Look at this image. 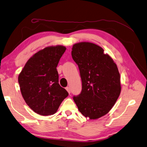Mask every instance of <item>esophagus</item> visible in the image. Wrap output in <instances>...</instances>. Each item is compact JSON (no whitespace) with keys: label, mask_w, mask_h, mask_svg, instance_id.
Wrapping results in <instances>:
<instances>
[{"label":"esophagus","mask_w":147,"mask_h":147,"mask_svg":"<svg viewBox=\"0 0 147 147\" xmlns=\"http://www.w3.org/2000/svg\"><path fill=\"white\" fill-rule=\"evenodd\" d=\"M65 89H66V90L67 91V92L69 93V94H70V93H71V90H70V88L69 86H67V87H66V88H65Z\"/></svg>","instance_id":"esophagus-1"}]
</instances>
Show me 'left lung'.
<instances>
[{
	"label": "left lung",
	"mask_w": 147,
	"mask_h": 147,
	"mask_svg": "<svg viewBox=\"0 0 147 147\" xmlns=\"http://www.w3.org/2000/svg\"><path fill=\"white\" fill-rule=\"evenodd\" d=\"M72 57L78 65L82 91L74 96L79 111L90 119H97L111 110L121 91L116 64L101 47L82 42L73 45Z\"/></svg>",
	"instance_id": "8db88e82"
}]
</instances>
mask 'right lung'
Segmentation results:
<instances>
[{
    "label": "right lung",
    "instance_id": "obj_1",
    "mask_svg": "<svg viewBox=\"0 0 147 147\" xmlns=\"http://www.w3.org/2000/svg\"><path fill=\"white\" fill-rule=\"evenodd\" d=\"M66 50L63 45L47 47L33 54L18 76L21 95L29 107L41 115L57 111L68 93L59 84L57 67Z\"/></svg>",
    "mask_w": 147,
    "mask_h": 147
}]
</instances>
